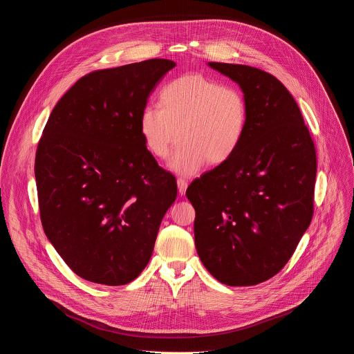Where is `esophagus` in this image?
<instances>
[{"label":"esophagus","instance_id":"obj_1","mask_svg":"<svg viewBox=\"0 0 354 354\" xmlns=\"http://www.w3.org/2000/svg\"><path fill=\"white\" fill-rule=\"evenodd\" d=\"M186 189H187V182L182 178L178 179V190H179V194H185L186 193Z\"/></svg>","mask_w":354,"mask_h":354}]
</instances>
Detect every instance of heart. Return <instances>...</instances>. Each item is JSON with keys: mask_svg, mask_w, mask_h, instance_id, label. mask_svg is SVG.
I'll return each instance as SVG.
<instances>
[{"mask_svg": "<svg viewBox=\"0 0 354 354\" xmlns=\"http://www.w3.org/2000/svg\"><path fill=\"white\" fill-rule=\"evenodd\" d=\"M160 104L141 111L140 133L148 153L160 160L179 138L169 167L182 175L196 174L206 161L225 162L246 131L245 95L205 74L175 78L162 88Z\"/></svg>", "mask_w": 354, "mask_h": 354, "instance_id": "1", "label": "heart"}]
</instances>
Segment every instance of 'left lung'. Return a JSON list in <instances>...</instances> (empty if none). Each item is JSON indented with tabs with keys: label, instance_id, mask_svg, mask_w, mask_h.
<instances>
[{
	"label": "left lung",
	"instance_id": "obj_1",
	"mask_svg": "<svg viewBox=\"0 0 354 354\" xmlns=\"http://www.w3.org/2000/svg\"><path fill=\"white\" fill-rule=\"evenodd\" d=\"M235 81L248 104V126L225 162L194 179L200 261L227 286H255L292 257L314 214L317 153L287 88L272 74L242 64L209 63Z\"/></svg>",
	"mask_w": 354,
	"mask_h": 354
}]
</instances>
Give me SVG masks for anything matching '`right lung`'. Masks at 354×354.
Returning <instances> with one entry per match:
<instances>
[{
  "mask_svg": "<svg viewBox=\"0 0 354 354\" xmlns=\"http://www.w3.org/2000/svg\"><path fill=\"white\" fill-rule=\"evenodd\" d=\"M172 60L151 59L80 78L37 144L35 178L46 236L80 277L133 281L147 266L176 179L148 153L140 115Z\"/></svg>",
  "mask_w": 354,
  "mask_h": 354,
  "instance_id": "obj_1",
  "label": "right lung"
}]
</instances>
